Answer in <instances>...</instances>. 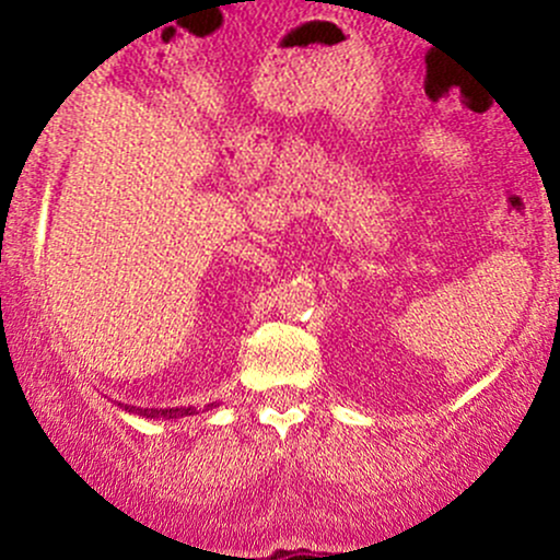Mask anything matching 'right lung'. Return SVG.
Masks as SVG:
<instances>
[{
	"instance_id": "obj_1",
	"label": "right lung",
	"mask_w": 560,
	"mask_h": 560,
	"mask_svg": "<svg viewBox=\"0 0 560 560\" xmlns=\"http://www.w3.org/2000/svg\"><path fill=\"white\" fill-rule=\"evenodd\" d=\"M120 408H126L128 413H137L141 419H184V416H195L197 408L189 405V408H137V405H124L118 402ZM215 402H210L208 408H213Z\"/></svg>"
}]
</instances>
